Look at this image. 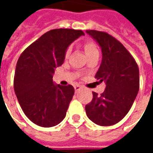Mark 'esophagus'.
Listing matches in <instances>:
<instances>
[{"label": "esophagus", "mask_w": 153, "mask_h": 153, "mask_svg": "<svg viewBox=\"0 0 153 153\" xmlns=\"http://www.w3.org/2000/svg\"><path fill=\"white\" fill-rule=\"evenodd\" d=\"M82 87L80 86V85H79V84H76V85H74V89H75V91H79V90H80V88H81Z\"/></svg>", "instance_id": "34e87169"}]
</instances>
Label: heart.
Segmentation results:
<instances>
[{
    "label": "heart",
    "instance_id": "b5f03b06",
    "mask_svg": "<svg viewBox=\"0 0 153 153\" xmlns=\"http://www.w3.org/2000/svg\"><path fill=\"white\" fill-rule=\"evenodd\" d=\"M83 46L88 56H90L92 55L98 53V49H97V45L93 42H92V41H85L83 42ZM70 51L71 50H70V47H68L66 50H65V58H68V56H70Z\"/></svg>",
    "mask_w": 153,
    "mask_h": 153
}]
</instances>
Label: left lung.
Here are the masks:
<instances>
[{
  "label": "left lung",
  "mask_w": 153,
  "mask_h": 153,
  "mask_svg": "<svg viewBox=\"0 0 153 153\" xmlns=\"http://www.w3.org/2000/svg\"><path fill=\"white\" fill-rule=\"evenodd\" d=\"M102 48V60L95 78L106 82L101 95L93 92L85 106L88 117L101 126L113 125L127 115L139 89V70L123 44L106 32L87 30Z\"/></svg>",
  "instance_id": "1"
}]
</instances>
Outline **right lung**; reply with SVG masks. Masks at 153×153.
<instances>
[{
  "mask_svg": "<svg viewBox=\"0 0 153 153\" xmlns=\"http://www.w3.org/2000/svg\"><path fill=\"white\" fill-rule=\"evenodd\" d=\"M82 30L57 28L47 32L28 46L19 58L14 88L25 115L42 127H52L65 117L74 89L72 85H56L55 69L65 60V52Z\"/></svg>",
  "mask_w": 153,
  "mask_h": 153,
  "instance_id": "obj_1",
  "label": "right lung"
}]
</instances>
